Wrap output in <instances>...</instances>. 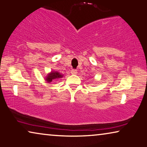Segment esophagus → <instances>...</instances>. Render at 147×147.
<instances>
[{
  "mask_svg": "<svg viewBox=\"0 0 147 147\" xmlns=\"http://www.w3.org/2000/svg\"><path fill=\"white\" fill-rule=\"evenodd\" d=\"M71 73L72 74H76L78 73V72H77V71H76V70H75V69H72Z\"/></svg>",
  "mask_w": 147,
  "mask_h": 147,
  "instance_id": "34e87169",
  "label": "esophagus"
}]
</instances>
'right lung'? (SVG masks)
Returning <instances> with one entry per match:
<instances>
[{
  "label": "right lung",
  "mask_w": 147,
  "mask_h": 147,
  "mask_svg": "<svg viewBox=\"0 0 147 147\" xmlns=\"http://www.w3.org/2000/svg\"><path fill=\"white\" fill-rule=\"evenodd\" d=\"M63 77V74H61L57 71H51V73H48L45 78V80L47 82L49 83L53 80L59 79V78Z\"/></svg>",
  "instance_id": "right-lung-1"
}]
</instances>
